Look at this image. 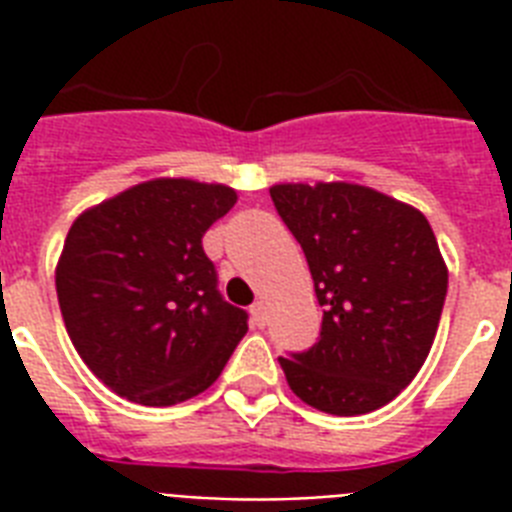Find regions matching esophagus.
Instances as JSON below:
<instances>
[{
	"label": "esophagus",
	"instance_id": "esophagus-1",
	"mask_svg": "<svg viewBox=\"0 0 512 512\" xmlns=\"http://www.w3.org/2000/svg\"><path fill=\"white\" fill-rule=\"evenodd\" d=\"M249 313H252V321H255L257 327H263V324H265V305L255 303L252 308H249Z\"/></svg>",
	"mask_w": 512,
	"mask_h": 512
}]
</instances>
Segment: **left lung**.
Listing matches in <instances>:
<instances>
[{
	"instance_id": "obj_1",
	"label": "left lung",
	"mask_w": 512,
	"mask_h": 512,
	"mask_svg": "<svg viewBox=\"0 0 512 512\" xmlns=\"http://www.w3.org/2000/svg\"><path fill=\"white\" fill-rule=\"evenodd\" d=\"M271 199L324 308L316 345L279 358L289 388L337 417L390 404L425 364L444 311L449 273L433 228L353 183L273 185Z\"/></svg>"
}]
</instances>
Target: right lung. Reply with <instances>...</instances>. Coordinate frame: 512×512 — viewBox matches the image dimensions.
Returning <instances> with one entry per match:
<instances>
[{
	"label": "right lung",
	"instance_id": "obj_1",
	"mask_svg": "<svg viewBox=\"0 0 512 512\" xmlns=\"http://www.w3.org/2000/svg\"><path fill=\"white\" fill-rule=\"evenodd\" d=\"M236 204L228 185L148 180L71 225L55 289L76 353L116 396L172 406L220 377L247 335L201 239Z\"/></svg>",
	"mask_w": 512,
	"mask_h": 512
}]
</instances>
